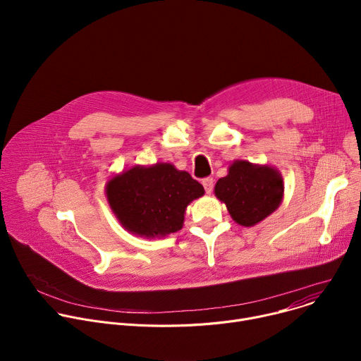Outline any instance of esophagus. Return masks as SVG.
I'll list each match as a JSON object with an SVG mask.
<instances>
[{
  "label": "esophagus",
  "mask_w": 361,
  "mask_h": 361,
  "mask_svg": "<svg viewBox=\"0 0 361 361\" xmlns=\"http://www.w3.org/2000/svg\"><path fill=\"white\" fill-rule=\"evenodd\" d=\"M202 185H204V190H205V192L207 194H210L212 191H213V185H214V180L212 178V177H207V178H204L202 181Z\"/></svg>",
  "instance_id": "1"
}]
</instances>
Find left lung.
Listing matches in <instances>:
<instances>
[{"mask_svg":"<svg viewBox=\"0 0 361 361\" xmlns=\"http://www.w3.org/2000/svg\"><path fill=\"white\" fill-rule=\"evenodd\" d=\"M214 194L237 224L252 227L280 207L284 181L276 167L235 160L228 174L216 183Z\"/></svg>","mask_w":361,"mask_h":361,"instance_id":"1","label":"left lung"}]
</instances>
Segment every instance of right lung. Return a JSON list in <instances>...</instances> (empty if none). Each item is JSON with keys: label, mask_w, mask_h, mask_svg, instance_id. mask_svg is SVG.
<instances>
[{"label": "right lung", "mask_w": 361, "mask_h": 361, "mask_svg": "<svg viewBox=\"0 0 361 361\" xmlns=\"http://www.w3.org/2000/svg\"><path fill=\"white\" fill-rule=\"evenodd\" d=\"M118 223L131 234L163 238L183 228L188 204L204 195L202 185L171 163L135 166L106 183Z\"/></svg>", "instance_id": "right-lung-1"}]
</instances>
